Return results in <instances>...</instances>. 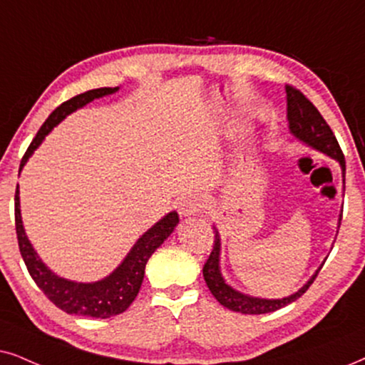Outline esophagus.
Instances as JSON below:
<instances>
[{
  "mask_svg": "<svg viewBox=\"0 0 365 365\" xmlns=\"http://www.w3.org/2000/svg\"><path fill=\"white\" fill-rule=\"evenodd\" d=\"M204 207V198L198 195V193H190V195H185L178 202V212L182 217L195 215L198 212H202Z\"/></svg>",
  "mask_w": 365,
  "mask_h": 365,
  "instance_id": "esophagus-1",
  "label": "esophagus"
}]
</instances>
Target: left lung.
Listing matches in <instances>:
<instances>
[{
    "instance_id": "left-lung-1",
    "label": "left lung",
    "mask_w": 365,
    "mask_h": 365,
    "mask_svg": "<svg viewBox=\"0 0 365 365\" xmlns=\"http://www.w3.org/2000/svg\"><path fill=\"white\" fill-rule=\"evenodd\" d=\"M286 118H288L289 133H292L298 141H302L303 145L310 146V148L320 151V153L339 161L340 170H342V182L345 183V158L342 150H340L339 146V141H336L330 126L327 124L325 119L322 118V114L318 113L315 106H313L302 92L294 89L292 86H286ZM340 220H342V214L339 215V224H336V227H340ZM214 232V249H212L209 259H207L204 264V279L217 302L232 312L246 313V315H261V313H271L279 310V308L297 302V299L310 288L313 279L317 278L318 271L324 266V262H322L320 267L313 273L312 278L308 279L298 292L288 294V297H251V294H246L239 292L236 288H232V286L225 281L222 273H220V234L215 225ZM336 232H339V230H336Z\"/></svg>"
}]
</instances>
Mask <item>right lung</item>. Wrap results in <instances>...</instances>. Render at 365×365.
I'll return each mask as SVG.
<instances>
[{
    "instance_id": "obj_1",
    "label": "right lung",
    "mask_w": 365,
    "mask_h": 365,
    "mask_svg": "<svg viewBox=\"0 0 365 365\" xmlns=\"http://www.w3.org/2000/svg\"><path fill=\"white\" fill-rule=\"evenodd\" d=\"M119 87H101V89L87 91L84 94L76 96V98L66 101L60 104L57 109L50 114L43 126L38 129L36 136L31 141V145L23 156L20 172L26 165V161L34 151L41 145L45 136L52 129L62 123L68 114L76 113L77 109L84 108L86 104L92 103L94 99L104 98V96L114 94ZM177 212H168L163 219L146 230L143 236L135 242V246L129 249L126 257L121 261L113 273H109L106 278L99 281H91V283H81V281H72L62 276L55 274L50 267L41 261L38 252L31 246L29 236H26L25 227L21 220L20 209V187H16L15 193V225H16V237L18 246L23 261H25L26 269L36 286L45 293L50 302L60 310H63L68 315H81L92 318H109L119 313L126 312L128 307L135 302L138 292H140L143 278H145V267L151 255L163 244L165 239H168L178 225Z\"/></svg>"
}]
</instances>
